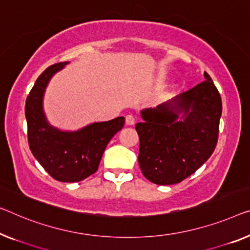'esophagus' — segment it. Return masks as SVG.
<instances>
[{
    "mask_svg": "<svg viewBox=\"0 0 250 250\" xmlns=\"http://www.w3.org/2000/svg\"><path fill=\"white\" fill-rule=\"evenodd\" d=\"M125 124L126 125H133L136 124V118L132 114H128L125 117Z\"/></svg>",
    "mask_w": 250,
    "mask_h": 250,
    "instance_id": "esophagus-1",
    "label": "esophagus"
}]
</instances>
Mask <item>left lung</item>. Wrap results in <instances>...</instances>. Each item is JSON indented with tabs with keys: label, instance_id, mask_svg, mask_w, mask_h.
Instances as JSON below:
<instances>
[{
	"label": "left lung",
	"instance_id": "1",
	"mask_svg": "<svg viewBox=\"0 0 250 250\" xmlns=\"http://www.w3.org/2000/svg\"><path fill=\"white\" fill-rule=\"evenodd\" d=\"M172 102L141 111L136 125L138 162L144 176L158 185L180 183L206 163L218 143L221 96L210 75ZM185 120L177 122L178 113Z\"/></svg>",
	"mask_w": 250,
	"mask_h": 250
}]
</instances>
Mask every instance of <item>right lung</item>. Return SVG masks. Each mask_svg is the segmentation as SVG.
Segmentation results:
<instances>
[{
  "label": "right lung",
  "mask_w": 250,
  "mask_h": 250,
  "mask_svg": "<svg viewBox=\"0 0 250 250\" xmlns=\"http://www.w3.org/2000/svg\"><path fill=\"white\" fill-rule=\"evenodd\" d=\"M66 64L51 65L37 78L25 101V118L32 155L55 180L74 183L98 170L104 149L124 128L125 118L96 122L75 132H64L48 125L42 111L44 88L51 76Z\"/></svg>",
  "instance_id": "right-lung-1"
}]
</instances>
